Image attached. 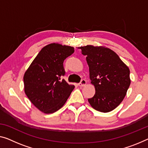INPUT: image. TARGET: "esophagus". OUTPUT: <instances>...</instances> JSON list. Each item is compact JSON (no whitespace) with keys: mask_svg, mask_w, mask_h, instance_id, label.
I'll return each mask as SVG.
<instances>
[{"mask_svg":"<svg viewBox=\"0 0 148 148\" xmlns=\"http://www.w3.org/2000/svg\"><path fill=\"white\" fill-rule=\"evenodd\" d=\"M86 84V81L84 79H82V80H81L80 82L78 84V85L79 86H80V87L84 86Z\"/></svg>","mask_w":148,"mask_h":148,"instance_id":"34e87169","label":"esophagus"}]
</instances>
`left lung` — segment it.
<instances>
[{"mask_svg": "<svg viewBox=\"0 0 148 148\" xmlns=\"http://www.w3.org/2000/svg\"><path fill=\"white\" fill-rule=\"evenodd\" d=\"M80 49L86 56L90 79L96 90L88 102L97 111H112L122 102L130 85L128 67L110 48L87 45Z\"/></svg>", "mask_w": 148, "mask_h": 148, "instance_id": "obj_1", "label": "left lung"}]
</instances>
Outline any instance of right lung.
<instances>
[{"label":"right lung","mask_w":148,"mask_h":148,"mask_svg":"<svg viewBox=\"0 0 148 148\" xmlns=\"http://www.w3.org/2000/svg\"><path fill=\"white\" fill-rule=\"evenodd\" d=\"M74 52L73 47L50 44L42 49L24 75L26 95L45 114L60 109L74 90L62 78L64 61Z\"/></svg>","instance_id":"1"}]
</instances>
